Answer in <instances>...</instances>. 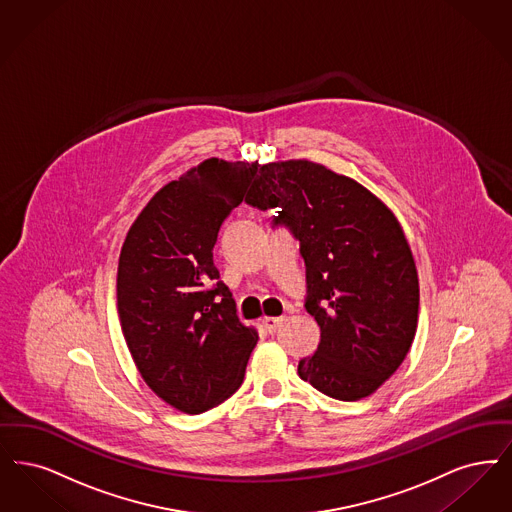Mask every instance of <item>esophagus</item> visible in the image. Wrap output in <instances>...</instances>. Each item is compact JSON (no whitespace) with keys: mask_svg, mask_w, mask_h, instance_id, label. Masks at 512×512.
Segmentation results:
<instances>
[{"mask_svg":"<svg viewBox=\"0 0 512 512\" xmlns=\"http://www.w3.org/2000/svg\"><path fill=\"white\" fill-rule=\"evenodd\" d=\"M282 322H284V318H263V328H265L268 333H274L276 329L282 326Z\"/></svg>","mask_w":512,"mask_h":512,"instance_id":"1","label":"esophagus"}]
</instances>
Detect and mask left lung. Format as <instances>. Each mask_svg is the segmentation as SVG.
Returning <instances> with one entry per match:
<instances>
[{"instance_id": "left-lung-1", "label": "left lung", "mask_w": 512, "mask_h": 512, "mask_svg": "<svg viewBox=\"0 0 512 512\" xmlns=\"http://www.w3.org/2000/svg\"><path fill=\"white\" fill-rule=\"evenodd\" d=\"M246 204L276 209L305 261V308L320 345L299 377L335 400L379 389L417 329L419 280L402 226L368 188L307 160L266 164Z\"/></svg>"}]
</instances>
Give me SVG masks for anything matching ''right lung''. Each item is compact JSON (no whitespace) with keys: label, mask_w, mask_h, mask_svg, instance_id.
<instances>
[{"label":"right lung","mask_w":512,"mask_h":512,"mask_svg":"<svg viewBox=\"0 0 512 512\" xmlns=\"http://www.w3.org/2000/svg\"><path fill=\"white\" fill-rule=\"evenodd\" d=\"M257 164L205 160L164 186L129 228L118 263V314L146 385L198 415L242 387L257 331L240 324L213 265L219 230L244 202Z\"/></svg>","instance_id":"add662e5"}]
</instances>
